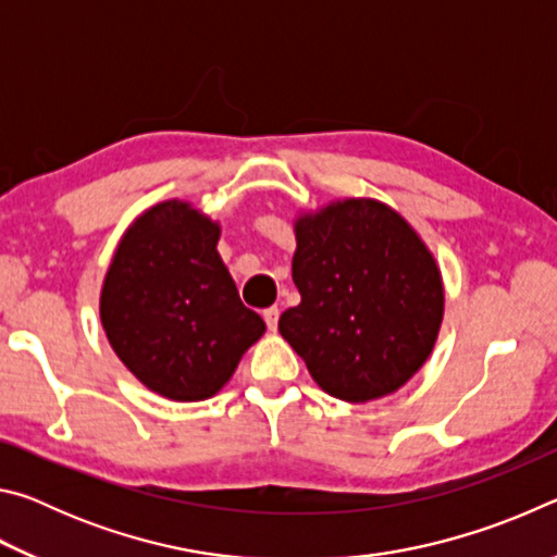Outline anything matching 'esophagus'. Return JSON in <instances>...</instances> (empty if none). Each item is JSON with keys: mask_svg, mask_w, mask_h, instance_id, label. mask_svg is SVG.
I'll return each instance as SVG.
<instances>
[{"mask_svg": "<svg viewBox=\"0 0 557 557\" xmlns=\"http://www.w3.org/2000/svg\"><path fill=\"white\" fill-rule=\"evenodd\" d=\"M262 319H265V324H268L270 332H275L277 319H280V309L277 307H268L265 312H262Z\"/></svg>", "mask_w": 557, "mask_h": 557, "instance_id": "esophagus-1", "label": "esophagus"}]
</instances>
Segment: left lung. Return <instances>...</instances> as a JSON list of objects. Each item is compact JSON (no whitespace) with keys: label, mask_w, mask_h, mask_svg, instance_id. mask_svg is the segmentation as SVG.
Segmentation results:
<instances>
[{"label":"left lung","mask_w":557,"mask_h":557,"mask_svg":"<svg viewBox=\"0 0 557 557\" xmlns=\"http://www.w3.org/2000/svg\"><path fill=\"white\" fill-rule=\"evenodd\" d=\"M292 280L301 295L280 334L334 398L369 403L422 369L445 312L437 262L391 206L329 203L295 223Z\"/></svg>","instance_id":"left-lung-1"}]
</instances>
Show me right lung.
<instances>
[{"label": "right lung", "instance_id": "right-lung-1", "mask_svg": "<svg viewBox=\"0 0 557 557\" xmlns=\"http://www.w3.org/2000/svg\"><path fill=\"white\" fill-rule=\"evenodd\" d=\"M219 238V223L191 203H157L122 235L102 282L110 346L169 400L211 398L265 334L260 314L238 297Z\"/></svg>", "mask_w": 557, "mask_h": 557}]
</instances>
